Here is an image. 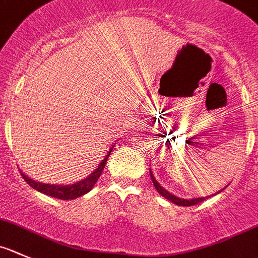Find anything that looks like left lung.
Instances as JSON below:
<instances>
[{
    "instance_id": "obj_1",
    "label": "left lung",
    "mask_w": 258,
    "mask_h": 258,
    "mask_svg": "<svg viewBox=\"0 0 258 258\" xmlns=\"http://www.w3.org/2000/svg\"><path fill=\"white\" fill-rule=\"evenodd\" d=\"M150 177H152V181H153V185L155 186V189H157V191L161 194L162 197H164L166 199H168L169 202H172V203L177 204V206H184V207H189V206H196V204L201 203V202L206 201V198H208V197H206V198H196V199H181L178 198V197L173 196V194H171V192L167 191L166 189H163V187L161 186V185L158 184L157 180H155V177L153 176V172L150 171ZM224 190V189H222ZM221 191V190H220Z\"/></svg>"
}]
</instances>
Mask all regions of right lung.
<instances>
[{"label": "right lung", "mask_w": 258, "mask_h": 258, "mask_svg": "<svg viewBox=\"0 0 258 258\" xmlns=\"http://www.w3.org/2000/svg\"><path fill=\"white\" fill-rule=\"evenodd\" d=\"M110 152H112V149L109 150V153L105 155V158H104V161L99 164V167L95 169L94 172H92L89 177H86L85 180L80 181V182H76V184H72V185H64V186H61V185L42 184V182H36V181L32 180V178H29L27 175H24L23 172H20V173H22V176H23V178H24L25 182H27V184H29V186H32L33 189L38 190V191L43 192V194H46V196L54 197V198H57V199H62V201L76 199V198H78V197L86 194V192H89L90 190L94 187V185L96 184V181L99 180V177L101 176L103 169L105 168L106 161H108L109 155H110Z\"/></svg>", "instance_id": "right-lung-1"}]
</instances>
